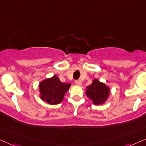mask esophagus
Listing matches in <instances>:
<instances>
[{"label": "esophagus", "mask_w": 146, "mask_h": 146, "mask_svg": "<svg viewBox=\"0 0 146 146\" xmlns=\"http://www.w3.org/2000/svg\"><path fill=\"white\" fill-rule=\"evenodd\" d=\"M75 85H77V86H81V85H82V82H81V80L75 81Z\"/></svg>", "instance_id": "obj_1"}]
</instances>
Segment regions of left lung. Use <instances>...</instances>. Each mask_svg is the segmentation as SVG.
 I'll return each instance as SVG.
<instances>
[{
	"label": "left lung",
	"mask_w": 146,
	"mask_h": 146,
	"mask_svg": "<svg viewBox=\"0 0 146 146\" xmlns=\"http://www.w3.org/2000/svg\"><path fill=\"white\" fill-rule=\"evenodd\" d=\"M86 95L93 104L101 105L104 104L110 96V88L105 84L95 79L91 84L87 87Z\"/></svg>",
	"instance_id": "obj_1"
}]
</instances>
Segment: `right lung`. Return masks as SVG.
<instances>
[{
    "mask_svg": "<svg viewBox=\"0 0 146 146\" xmlns=\"http://www.w3.org/2000/svg\"><path fill=\"white\" fill-rule=\"evenodd\" d=\"M70 86V83H62L57 75H53L51 78L46 79L40 83V98L48 104H59L63 100Z\"/></svg>",
    "mask_w": 146,
    "mask_h": 146,
    "instance_id": "1",
    "label": "right lung"
}]
</instances>
